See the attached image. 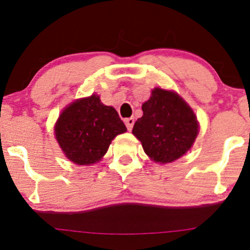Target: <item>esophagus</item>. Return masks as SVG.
Wrapping results in <instances>:
<instances>
[{
	"label": "esophagus",
	"mask_w": 250,
	"mask_h": 250,
	"mask_svg": "<svg viewBox=\"0 0 250 250\" xmlns=\"http://www.w3.org/2000/svg\"><path fill=\"white\" fill-rule=\"evenodd\" d=\"M125 125H127L128 130H131V129H133L134 123H135V120L133 119V117H129V119L125 120Z\"/></svg>",
	"instance_id": "34e87169"
}]
</instances>
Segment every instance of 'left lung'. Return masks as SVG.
Wrapping results in <instances>:
<instances>
[{"instance_id": "1", "label": "left lung", "mask_w": 250, "mask_h": 250, "mask_svg": "<svg viewBox=\"0 0 250 250\" xmlns=\"http://www.w3.org/2000/svg\"><path fill=\"white\" fill-rule=\"evenodd\" d=\"M143 115L135 122L133 134L145 153L157 163H170L183 156L199 134L193 109L173 90L154 88L142 104Z\"/></svg>"}]
</instances>
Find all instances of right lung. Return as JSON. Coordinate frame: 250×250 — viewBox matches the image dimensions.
<instances>
[{
    "instance_id": "1",
    "label": "right lung",
    "mask_w": 250,
    "mask_h": 250,
    "mask_svg": "<svg viewBox=\"0 0 250 250\" xmlns=\"http://www.w3.org/2000/svg\"><path fill=\"white\" fill-rule=\"evenodd\" d=\"M125 131L115 108L103 104L96 94L67 105L54 127L63 154L79 166L101 161L111 141Z\"/></svg>"
}]
</instances>
